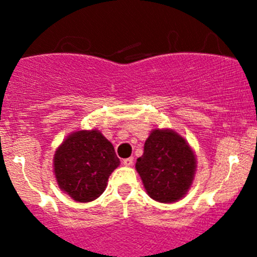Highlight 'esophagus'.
<instances>
[{
    "mask_svg": "<svg viewBox=\"0 0 257 257\" xmlns=\"http://www.w3.org/2000/svg\"><path fill=\"white\" fill-rule=\"evenodd\" d=\"M133 163H134L133 158H126V159H123V164L125 165V167H132Z\"/></svg>",
    "mask_w": 257,
    "mask_h": 257,
    "instance_id": "obj_1",
    "label": "esophagus"
}]
</instances>
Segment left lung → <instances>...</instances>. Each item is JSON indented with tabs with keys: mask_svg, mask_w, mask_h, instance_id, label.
Listing matches in <instances>:
<instances>
[{
	"mask_svg": "<svg viewBox=\"0 0 257 257\" xmlns=\"http://www.w3.org/2000/svg\"><path fill=\"white\" fill-rule=\"evenodd\" d=\"M195 167L191 148L169 129L153 131L136 164L148 195L159 203H174L183 198L193 183Z\"/></svg>",
	"mask_w": 257,
	"mask_h": 257,
	"instance_id": "obj_1",
	"label": "left lung"
}]
</instances>
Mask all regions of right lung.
<instances>
[{"label": "right lung", "instance_id": "right-lung-1", "mask_svg": "<svg viewBox=\"0 0 257 257\" xmlns=\"http://www.w3.org/2000/svg\"><path fill=\"white\" fill-rule=\"evenodd\" d=\"M114 147L98 131L71 134L54 154L58 186L73 200L88 203L99 198L119 165Z\"/></svg>", "mask_w": 257, "mask_h": 257}]
</instances>
